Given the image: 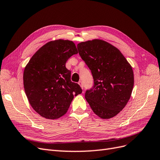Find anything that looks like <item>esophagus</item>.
Returning a JSON list of instances; mask_svg holds the SVG:
<instances>
[{"mask_svg":"<svg viewBox=\"0 0 160 160\" xmlns=\"http://www.w3.org/2000/svg\"><path fill=\"white\" fill-rule=\"evenodd\" d=\"M78 83H79V85L81 86V88L82 89H83V82L80 81Z\"/></svg>","mask_w":160,"mask_h":160,"instance_id":"34e87169","label":"esophagus"}]
</instances>
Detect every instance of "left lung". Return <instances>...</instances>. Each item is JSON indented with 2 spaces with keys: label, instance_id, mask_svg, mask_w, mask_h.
Returning <instances> with one entry per match:
<instances>
[{
  "label": "left lung",
  "instance_id": "8db88e82",
  "mask_svg": "<svg viewBox=\"0 0 160 160\" xmlns=\"http://www.w3.org/2000/svg\"><path fill=\"white\" fill-rule=\"evenodd\" d=\"M77 49L93 78L85 98L93 112L102 119L114 117L130 98L133 88L132 67L119 49L102 40L82 42Z\"/></svg>",
  "mask_w": 160,
  "mask_h": 160
}]
</instances>
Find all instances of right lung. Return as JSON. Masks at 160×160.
<instances>
[{
	"instance_id": "right-lung-1",
	"label": "right lung",
	"mask_w": 160,
	"mask_h": 160,
	"mask_svg": "<svg viewBox=\"0 0 160 160\" xmlns=\"http://www.w3.org/2000/svg\"><path fill=\"white\" fill-rule=\"evenodd\" d=\"M75 43L56 40L40 48L30 59L23 73L28 101L42 117L55 119L68 110L74 96L81 94L79 84L71 81L66 62L77 54Z\"/></svg>"
}]
</instances>
